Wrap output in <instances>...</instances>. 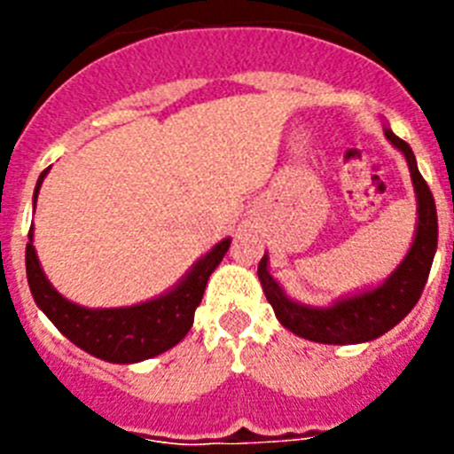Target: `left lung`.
<instances>
[{"mask_svg": "<svg viewBox=\"0 0 454 454\" xmlns=\"http://www.w3.org/2000/svg\"><path fill=\"white\" fill-rule=\"evenodd\" d=\"M384 136L407 159L416 200H419V223H416L419 227H416L414 243L409 247L403 263L388 275L387 282L352 298L336 300L332 307H307L288 298L282 286L272 279L268 272V254H263L259 262V282H262L268 302L275 309L277 320L302 339L330 343V346L366 343V340L377 339L395 327L416 307L427 282L432 262H434L436 239H439L434 198L419 172L411 147L388 127L384 129Z\"/></svg>", "mask_w": 454, "mask_h": 454, "instance_id": "left-lung-1", "label": "left lung"}]
</instances>
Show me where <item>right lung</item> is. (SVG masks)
Masks as SVG:
<instances>
[{"mask_svg": "<svg viewBox=\"0 0 454 454\" xmlns=\"http://www.w3.org/2000/svg\"><path fill=\"white\" fill-rule=\"evenodd\" d=\"M47 172L50 168L40 172L35 184L34 207ZM230 243L231 239L220 240L218 246L211 247V252H207L186 272L177 286L159 298L134 307L86 309L63 298L50 284L35 256L34 224H31L29 243H27V279L35 304L56 325V330L67 336L74 346L104 362L136 364L170 350L188 334L195 318V309L202 302L208 277L223 262Z\"/></svg>", "mask_w": 454, "mask_h": 454, "instance_id": "obj_1", "label": "right lung"}]
</instances>
